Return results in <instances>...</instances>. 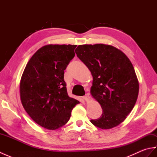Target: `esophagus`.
Masks as SVG:
<instances>
[{
	"instance_id": "1",
	"label": "esophagus",
	"mask_w": 157,
	"mask_h": 157,
	"mask_svg": "<svg viewBox=\"0 0 157 157\" xmlns=\"http://www.w3.org/2000/svg\"><path fill=\"white\" fill-rule=\"evenodd\" d=\"M83 98H84V101H90V94H89V93H88V94H86L84 96V97H83Z\"/></svg>"
}]
</instances>
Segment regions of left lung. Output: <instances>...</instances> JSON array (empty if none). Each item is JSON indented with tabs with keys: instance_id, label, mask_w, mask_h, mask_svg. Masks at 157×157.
Here are the masks:
<instances>
[{
	"instance_id": "obj_1",
	"label": "left lung",
	"mask_w": 157,
	"mask_h": 157,
	"mask_svg": "<svg viewBox=\"0 0 157 157\" xmlns=\"http://www.w3.org/2000/svg\"><path fill=\"white\" fill-rule=\"evenodd\" d=\"M75 53L92 73L90 93L102 109L101 117L90 122L103 129L117 126L138 96L139 83L131 61L120 50L102 44L79 45Z\"/></svg>"
}]
</instances>
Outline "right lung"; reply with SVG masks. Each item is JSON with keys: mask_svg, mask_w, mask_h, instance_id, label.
<instances>
[{"mask_svg": "<svg viewBox=\"0 0 157 157\" xmlns=\"http://www.w3.org/2000/svg\"><path fill=\"white\" fill-rule=\"evenodd\" d=\"M76 45L50 44L32 56L20 82L23 108L38 125L55 130L65 125L79 102L69 97L64 70L75 56Z\"/></svg>", "mask_w": 157, "mask_h": 157, "instance_id": "1", "label": "right lung"}]
</instances>
